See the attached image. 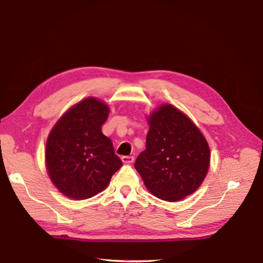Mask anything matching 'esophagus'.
Segmentation results:
<instances>
[{
    "mask_svg": "<svg viewBox=\"0 0 263 263\" xmlns=\"http://www.w3.org/2000/svg\"><path fill=\"white\" fill-rule=\"evenodd\" d=\"M134 159H135V157L134 156H123L121 157V162H123L124 164H130L134 162Z\"/></svg>",
    "mask_w": 263,
    "mask_h": 263,
    "instance_id": "34e87169",
    "label": "esophagus"
}]
</instances>
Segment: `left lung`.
Wrapping results in <instances>:
<instances>
[{
	"instance_id": "8db88e82",
	"label": "left lung",
	"mask_w": 263,
	"mask_h": 263,
	"mask_svg": "<svg viewBox=\"0 0 263 263\" xmlns=\"http://www.w3.org/2000/svg\"><path fill=\"white\" fill-rule=\"evenodd\" d=\"M146 149L135 168L146 189L167 202H177L201 186L210 167V147L201 130L176 107L164 104L147 117Z\"/></svg>"
}]
</instances>
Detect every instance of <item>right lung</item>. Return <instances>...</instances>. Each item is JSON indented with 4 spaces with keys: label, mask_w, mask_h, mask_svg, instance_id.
I'll list each match as a JSON object with an SVG mask.
<instances>
[{
    "label": "right lung",
    "mask_w": 263,
    "mask_h": 263,
    "mask_svg": "<svg viewBox=\"0 0 263 263\" xmlns=\"http://www.w3.org/2000/svg\"><path fill=\"white\" fill-rule=\"evenodd\" d=\"M109 116L105 101L89 97L62 115L46 145L51 182L72 200H86L104 191L121 166L111 140L101 132Z\"/></svg>",
    "instance_id": "1"
}]
</instances>
